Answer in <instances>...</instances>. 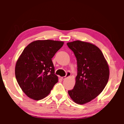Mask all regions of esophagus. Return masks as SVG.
<instances>
[{
  "mask_svg": "<svg viewBox=\"0 0 124 124\" xmlns=\"http://www.w3.org/2000/svg\"><path fill=\"white\" fill-rule=\"evenodd\" d=\"M70 75H71V73H70V72H67L66 73V76H64V77H61V78H62V79H65L67 77H70Z\"/></svg>",
  "mask_w": 124,
  "mask_h": 124,
  "instance_id": "obj_1",
  "label": "esophagus"
}]
</instances>
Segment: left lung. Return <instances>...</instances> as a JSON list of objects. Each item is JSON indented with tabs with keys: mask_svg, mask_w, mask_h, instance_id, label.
Here are the masks:
<instances>
[{
	"mask_svg": "<svg viewBox=\"0 0 124 124\" xmlns=\"http://www.w3.org/2000/svg\"><path fill=\"white\" fill-rule=\"evenodd\" d=\"M77 61V76L74 87L68 94L76 103L91 101L101 93L108 83L109 70L98 47L80 40L67 44Z\"/></svg>",
	"mask_w": 124,
	"mask_h": 124,
	"instance_id": "left-lung-1",
	"label": "left lung"
}]
</instances>
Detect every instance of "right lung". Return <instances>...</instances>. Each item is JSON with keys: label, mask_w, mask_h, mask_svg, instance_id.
I'll return each instance as SVG.
<instances>
[{"label": "right lung", "mask_w": 124, "mask_h": 124, "mask_svg": "<svg viewBox=\"0 0 124 124\" xmlns=\"http://www.w3.org/2000/svg\"><path fill=\"white\" fill-rule=\"evenodd\" d=\"M63 44L51 40H37L27 45L22 52L16 64L15 76L29 98L43 99L58 82L52 58Z\"/></svg>", "instance_id": "right-lung-1"}]
</instances>
